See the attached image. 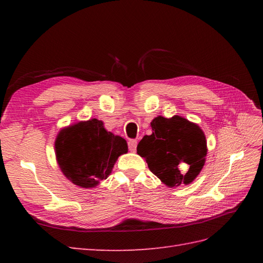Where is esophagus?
Returning <instances> with one entry per match:
<instances>
[{
	"instance_id": "obj_1",
	"label": "esophagus",
	"mask_w": 263,
	"mask_h": 263,
	"mask_svg": "<svg viewBox=\"0 0 263 263\" xmlns=\"http://www.w3.org/2000/svg\"><path fill=\"white\" fill-rule=\"evenodd\" d=\"M137 146H138V141L137 140H130L128 141V149H130V152H136L137 149Z\"/></svg>"
}]
</instances>
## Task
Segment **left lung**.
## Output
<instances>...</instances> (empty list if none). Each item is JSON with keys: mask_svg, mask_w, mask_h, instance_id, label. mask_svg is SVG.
Here are the masks:
<instances>
[{"mask_svg": "<svg viewBox=\"0 0 263 263\" xmlns=\"http://www.w3.org/2000/svg\"><path fill=\"white\" fill-rule=\"evenodd\" d=\"M153 133L139 142L137 153L149 170L170 187L190 184L203 168L206 141L203 131L182 116H157L150 123Z\"/></svg>", "mask_w": 263, "mask_h": 263, "instance_id": "8db88e82", "label": "left lung"}]
</instances>
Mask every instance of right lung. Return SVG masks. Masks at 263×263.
<instances>
[{"instance_id":"1","label":"right lung","mask_w":263,"mask_h":263,"mask_svg":"<svg viewBox=\"0 0 263 263\" xmlns=\"http://www.w3.org/2000/svg\"><path fill=\"white\" fill-rule=\"evenodd\" d=\"M127 153L122 137L106 131L97 119L62 128L55 140L57 160L65 177L85 189L97 186L111 173L121 155Z\"/></svg>"}]
</instances>
